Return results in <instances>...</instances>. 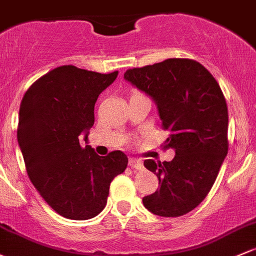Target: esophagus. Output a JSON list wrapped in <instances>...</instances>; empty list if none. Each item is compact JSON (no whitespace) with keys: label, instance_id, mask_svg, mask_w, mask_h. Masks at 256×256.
Listing matches in <instances>:
<instances>
[{"label":"esophagus","instance_id":"34e87169","mask_svg":"<svg viewBox=\"0 0 256 256\" xmlns=\"http://www.w3.org/2000/svg\"><path fill=\"white\" fill-rule=\"evenodd\" d=\"M128 166H131V168H135V169H142V166H144V164L140 160H137V158H130L128 160Z\"/></svg>","mask_w":256,"mask_h":256}]
</instances>
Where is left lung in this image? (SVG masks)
<instances>
[{
  "mask_svg": "<svg viewBox=\"0 0 256 256\" xmlns=\"http://www.w3.org/2000/svg\"><path fill=\"white\" fill-rule=\"evenodd\" d=\"M124 78L154 100L169 132L166 147L176 150L170 162H144L160 180L144 206L157 216H182L202 202L228 153L224 96L214 77L190 58L130 68Z\"/></svg>",
  "mask_w": 256,
  "mask_h": 256,
  "instance_id": "obj_1",
  "label": "left lung"
}]
</instances>
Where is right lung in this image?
Wrapping results in <instances>:
<instances>
[{"label": "right lung", "mask_w": 256, "mask_h": 256, "mask_svg": "<svg viewBox=\"0 0 256 256\" xmlns=\"http://www.w3.org/2000/svg\"><path fill=\"white\" fill-rule=\"evenodd\" d=\"M119 72L98 74L72 64L56 67L29 87L22 99L17 138L26 173L58 214L90 220L106 205L110 182L128 166V156H98L88 141L94 106Z\"/></svg>", "instance_id": "right-lung-1"}]
</instances>
